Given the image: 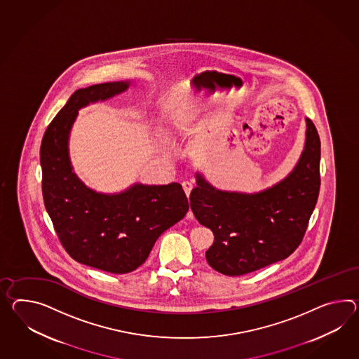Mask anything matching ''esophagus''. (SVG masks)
<instances>
[{
  "mask_svg": "<svg viewBox=\"0 0 359 359\" xmlns=\"http://www.w3.org/2000/svg\"><path fill=\"white\" fill-rule=\"evenodd\" d=\"M182 185H183V189L184 192H185V194H187V196H189L193 188L192 182H188V180H185V182L182 183ZM188 217H189V218H192V211H189V215H188Z\"/></svg>",
  "mask_w": 359,
  "mask_h": 359,
  "instance_id": "esophagus-1",
  "label": "esophagus"
}]
</instances>
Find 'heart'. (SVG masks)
Masks as SVG:
<instances>
[{"label":"heart","mask_w":359,"mask_h":359,"mask_svg":"<svg viewBox=\"0 0 359 359\" xmlns=\"http://www.w3.org/2000/svg\"><path fill=\"white\" fill-rule=\"evenodd\" d=\"M203 109H205V104L198 100H193L177 106L168 115L170 128L177 133L188 131L198 119Z\"/></svg>","instance_id":"obj_1"}]
</instances>
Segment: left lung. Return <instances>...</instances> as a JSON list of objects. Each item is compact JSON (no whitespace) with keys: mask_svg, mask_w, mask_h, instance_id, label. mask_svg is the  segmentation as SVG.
Here are the masks:
<instances>
[{"mask_svg":"<svg viewBox=\"0 0 359 359\" xmlns=\"http://www.w3.org/2000/svg\"><path fill=\"white\" fill-rule=\"evenodd\" d=\"M320 140L306 118V139L294 168L261 192L220 191L196 172L191 209L214 243L206 261L215 271L240 276L288 258L301 244L320 188Z\"/></svg>","mask_w":359,"mask_h":359,"instance_id":"left-lung-1","label":"left lung"}]
</instances>
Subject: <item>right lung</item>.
I'll return each mask as SVG.
<instances>
[{
	"label": "right lung",
	"mask_w": 359,
	"mask_h": 359,
	"mask_svg": "<svg viewBox=\"0 0 359 359\" xmlns=\"http://www.w3.org/2000/svg\"><path fill=\"white\" fill-rule=\"evenodd\" d=\"M130 86L127 80L78 89L48 126L40 148L45 209L61 244L76 262L111 273L136 270L158 237L189 209L179 183H135L110 194L90 189L74 172L69 140L80 109Z\"/></svg>",
	"instance_id": "obj_1"
}]
</instances>
